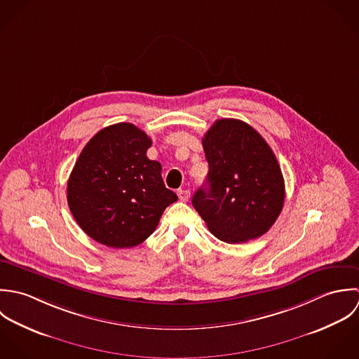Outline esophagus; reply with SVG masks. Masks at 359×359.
<instances>
[{
    "label": "esophagus",
    "mask_w": 359,
    "mask_h": 359,
    "mask_svg": "<svg viewBox=\"0 0 359 359\" xmlns=\"http://www.w3.org/2000/svg\"><path fill=\"white\" fill-rule=\"evenodd\" d=\"M177 196H179L180 201L186 203V201H189V198H190V191H189V190H179V191H177Z\"/></svg>",
    "instance_id": "1"
}]
</instances>
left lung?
Listing matches in <instances>:
<instances>
[{
  "instance_id": "8db88e82",
  "label": "left lung",
  "mask_w": 359,
  "mask_h": 359,
  "mask_svg": "<svg viewBox=\"0 0 359 359\" xmlns=\"http://www.w3.org/2000/svg\"><path fill=\"white\" fill-rule=\"evenodd\" d=\"M210 172L193 207L216 238L238 244L265 234L285 204V179L264 137L238 119H219L203 137Z\"/></svg>"
}]
</instances>
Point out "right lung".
I'll return each instance as SVG.
<instances>
[{"mask_svg":"<svg viewBox=\"0 0 359 359\" xmlns=\"http://www.w3.org/2000/svg\"><path fill=\"white\" fill-rule=\"evenodd\" d=\"M151 139L132 123L100 130L80 152L68 180V205L81 230L100 244H142L177 196L165 187Z\"/></svg>","mask_w":359,"mask_h":359,"instance_id":"right-lung-1","label":"right lung"}]
</instances>
